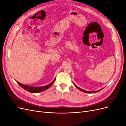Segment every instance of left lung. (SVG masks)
<instances>
[{
  "label": "left lung",
  "mask_w": 126,
  "mask_h": 126,
  "mask_svg": "<svg viewBox=\"0 0 126 126\" xmlns=\"http://www.w3.org/2000/svg\"><path fill=\"white\" fill-rule=\"evenodd\" d=\"M74 84L75 85V86H76V87L77 88V89H78L79 90H81V91H83V92H84V93H89V94H91V93H97V92H98V91H100V90H101L102 89H100V90H98V91H86V90H83V89H81L80 88H79V87H78V86H76L75 83H74Z\"/></svg>",
  "instance_id": "1"
}]
</instances>
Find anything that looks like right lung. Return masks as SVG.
<instances>
[{
  "label": "right lung",
  "mask_w": 126,
  "mask_h": 126,
  "mask_svg": "<svg viewBox=\"0 0 126 126\" xmlns=\"http://www.w3.org/2000/svg\"><path fill=\"white\" fill-rule=\"evenodd\" d=\"M55 80H56V78H55L54 80H53L51 83H49V84H48L46 86H43V87H32V86H29L22 84V83L19 82L17 81H16V82L21 87H22V88L24 89L25 90L28 91V92L32 93H40V92H41V91H43L45 90L48 89L53 84V83L54 82Z\"/></svg>",
  "instance_id": "add662e5"
}]
</instances>
